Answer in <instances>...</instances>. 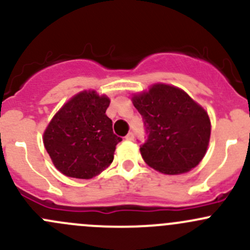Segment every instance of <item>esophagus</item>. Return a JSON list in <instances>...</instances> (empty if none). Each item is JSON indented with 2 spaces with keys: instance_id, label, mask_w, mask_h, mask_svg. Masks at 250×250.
Returning <instances> with one entry per match:
<instances>
[{
  "instance_id": "esophagus-1",
  "label": "esophagus",
  "mask_w": 250,
  "mask_h": 250,
  "mask_svg": "<svg viewBox=\"0 0 250 250\" xmlns=\"http://www.w3.org/2000/svg\"><path fill=\"white\" fill-rule=\"evenodd\" d=\"M125 138L127 141H133V138H135V133H133V132H128L127 135H126Z\"/></svg>"
}]
</instances>
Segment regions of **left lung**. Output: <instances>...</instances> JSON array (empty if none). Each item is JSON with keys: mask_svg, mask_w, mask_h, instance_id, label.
<instances>
[{"mask_svg": "<svg viewBox=\"0 0 250 250\" xmlns=\"http://www.w3.org/2000/svg\"><path fill=\"white\" fill-rule=\"evenodd\" d=\"M132 103L142 115L147 140L140 146L149 167L176 175L193 169L203 159L210 138L206 110L186 92L158 83Z\"/></svg>", "mask_w": 250, "mask_h": 250, "instance_id": "1", "label": "left lung"}]
</instances>
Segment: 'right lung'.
Listing matches in <instances>:
<instances>
[{
  "label": "right lung",
  "instance_id": "right-lung-1",
  "mask_svg": "<svg viewBox=\"0 0 250 250\" xmlns=\"http://www.w3.org/2000/svg\"><path fill=\"white\" fill-rule=\"evenodd\" d=\"M109 98L81 92L63 105L43 133V145L54 167L69 177L91 179L113 162L122 141L105 115Z\"/></svg>",
  "mask_w": 250,
  "mask_h": 250
}]
</instances>
